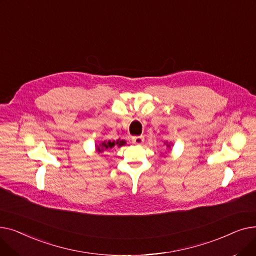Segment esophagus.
I'll return each mask as SVG.
<instances>
[{
    "instance_id": "1",
    "label": "esophagus",
    "mask_w": 256,
    "mask_h": 256,
    "mask_svg": "<svg viewBox=\"0 0 256 256\" xmlns=\"http://www.w3.org/2000/svg\"><path fill=\"white\" fill-rule=\"evenodd\" d=\"M132 143H135V144H142L144 142V137L143 136H135L132 138Z\"/></svg>"
}]
</instances>
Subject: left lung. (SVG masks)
<instances>
[{
  "mask_svg": "<svg viewBox=\"0 0 256 256\" xmlns=\"http://www.w3.org/2000/svg\"><path fill=\"white\" fill-rule=\"evenodd\" d=\"M167 146H169V145H167Z\"/></svg>",
  "mask_w": 256,
  "mask_h": 256,
  "instance_id": "8db88e82",
  "label": "left lung"
}]
</instances>
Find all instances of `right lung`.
Instances as JSON below:
<instances>
[{
	"label": "right lung",
	"mask_w": 256,
	"mask_h": 256,
	"mask_svg": "<svg viewBox=\"0 0 256 256\" xmlns=\"http://www.w3.org/2000/svg\"><path fill=\"white\" fill-rule=\"evenodd\" d=\"M115 144H117L118 146H122L124 144H126V141H124V140H117L116 142L115 141H113V142H111V141H108V142H102L100 146V147H98V148H96V150L98 152H102V150H108V148H112L113 146H115Z\"/></svg>",
	"instance_id": "add662e5"
}]
</instances>
